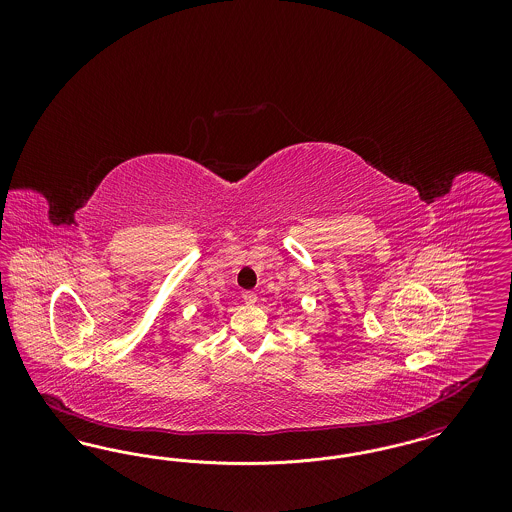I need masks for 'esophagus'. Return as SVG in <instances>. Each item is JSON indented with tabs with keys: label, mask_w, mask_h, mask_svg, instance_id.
I'll list each match as a JSON object with an SVG mask.
<instances>
[{
	"label": "esophagus",
	"mask_w": 512,
	"mask_h": 512,
	"mask_svg": "<svg viewBox=\"0 0 512 512\" xmlns=\"http://www.w3.org/2000/svg\"><path fill=\"white\" fill-rule=\"evenodd\" d=\"M242 297H244L245 303H249V305H253L257 301V293L255 292H244Z\"/></svg>",
	"instance_id": "esophagus-1"
}]
</instances>
